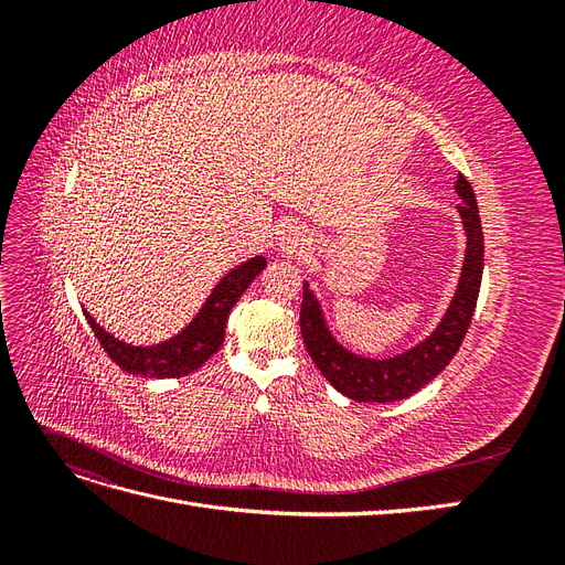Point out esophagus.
Masks as SVG:
<instances>
[{
  "label": "esophagus",
  "mask_w": 565,
  "mask_h": 565,
  "mask_svg": "<svg viewBox=\"0 0 565 565\" xmlns=\"http://www.w3.org/2000/svg\"><path fill=\"white\" fill-rule=\"evenodd\" d=\"M309 245V241H306V235L295 228V226H287V231H282V237H280V247L289 254H301L303 247Z\"/></svg>",
  "instance_id": "obj_1"
}]
</instances>
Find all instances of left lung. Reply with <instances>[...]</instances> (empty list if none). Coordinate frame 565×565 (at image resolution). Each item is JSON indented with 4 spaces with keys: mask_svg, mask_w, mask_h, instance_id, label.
I'll list each match as a JSON object with an SVG mask.
<instances>
[{
    "mask_svg": "<svg viewBox=\"0 0 565 565\" xmlns=\"http://www.w3.org/2000/svg\"><path fill=\"white\" fill-rule=\"evenodd\" d=\"M455 191L461 198L457 210L467 231L465 266H461V278L448 313L443 316L434 334L426 337L415 349L386 358V361H372V358H361L339 347L322 320L313 292L303 282L299 324L306 351L322 372V377L351 401L391 403L409 398L424 384H429L438 372L446 370L465 341L483 278V228L471 183L459 174Z\"/></svg>",
    "mask_w": 565,
    "mask_h": 565,
    "instance_id": "1",
    "label": "left lung"
}]
</instances>
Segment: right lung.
I'll list each match as a JSON object with an SVG mask.
<instances>
[{
  "label": "right lung",
  "instance_id": "add662e5",
  "mask_svg": "<svg viewBox=\"0 0 565 565\" xmlns=\"http://www.w3.org/2000/svg\"><path fill=\"white\" fill-rule=\"evenodd\" d=\"M264 268H266L264 256H254V259L235 266L231 273H226L224 280L214 287V292L210 295L207 301H204L193 322L188 324L181 334H177L169 341H162L158 347L125 344V341L115 339L113 334H108L104 328H100L87 311H84V316H87L89 328L94 330L104 351L110 355V361L122 367L125 372L141 374V377H156V380L183 377V374H191L202 363H207L210 358L221 349V344H224L226 320L231 309Z\"/></svg>",
  "mask_w": 565,
  "mask_h": 565
}]
</instances>
